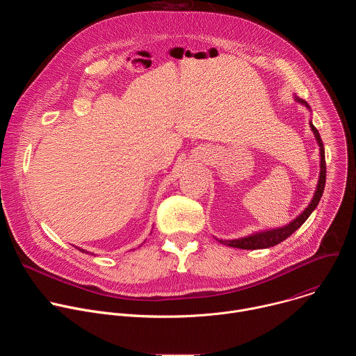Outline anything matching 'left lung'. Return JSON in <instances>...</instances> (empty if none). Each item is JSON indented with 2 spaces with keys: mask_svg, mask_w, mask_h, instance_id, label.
<instances>
[{
  "mask_svg": "<svg viewBox=\"0 0 356 356\" xmlns=\"http://www.w3.org/2000/svg\"><path fill=\"white\" fill-rule=\"evenodd\" d=\"M296 99L298 101V103L304 104L307 108L309 104L306 103V101L301 99V98H297ZM310 127H312V131L314 132V136L318 142V146H320V156H321V172H320V179H318V184H317V190L314 193V197L312 200V202L309 204V207L304 210L294 221H291L290 224L282 227V228H276V229H270V231H264V232H257L253 235H249V236H245V238H241V239H232V241H222V239H218V242L224 243V245H228V246H232V248H239V249H265V248H270V246H275L280 242H283L286 238H289L296 229H298L304 222H306V220L310 217V214L316 210L317 204L320 202V198L323 195V191H324V186H325V176H327V166H325V155H324V145H323V140H321V136L317 131V128L310 122Z\"/></svg>",
  "mask_w": 356,
  "mask_h": 356,
  "instance_id": "obj_1",
  "label": "left lung"
}]
</instances>
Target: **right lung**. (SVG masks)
<instances>
[{"mask_svg":"<svg viewBox=\"0 0 356 356\" xmlns=\"http://www.w3.org/2000/svg\"><path fill=\"white\" fill-rule=\"evenodd\" d=\"M77 249H79L80 252H86V253H87V250H84V249H80V248H77Z\"/></svg>","mask_w":356,"mask_h":356,"instance_id":"add662e5","label":"right lung"}]
</instances>
